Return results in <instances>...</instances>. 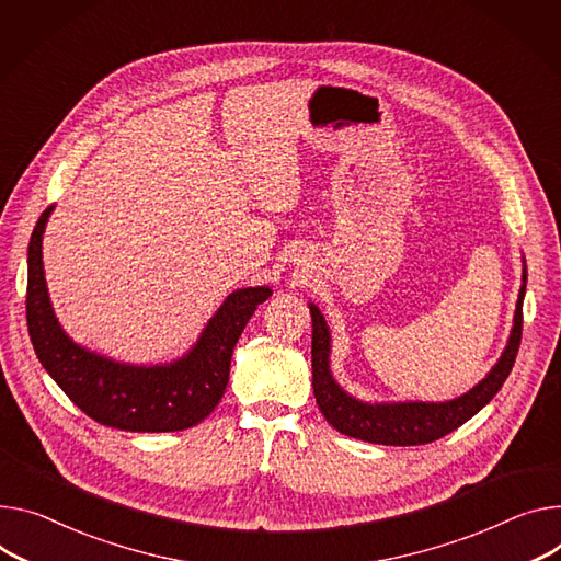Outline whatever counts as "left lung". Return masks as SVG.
<instances>
[{
	"instance_id": "left-lung-1",
	"label": "left lung",
	"mask_w": 561,
	"mask_h": 561,
	"mask_svg": "<svg viewBox=\"0 0 561 561\" xmlns=\"http://www.w3.org/2000/svg\"><path fill=\"white\" fill-rule=\"evenodd\" d=\"M528 272L524 267L519 300L514 310V325L507 339V346L501 353L494 368L473 386L465 396L449 402H362L348 396L334 381L330 373V328L314 304H310L312 314V389L317 404L325 420L351 438L375 443L411 447L434 443L454 428L477 415L499 391L507 379L516 353L522 343L524 328V296H526Z\"/></svg>"
}]
</instances>
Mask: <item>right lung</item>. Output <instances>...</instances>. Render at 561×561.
Listing matches in <instances>:
<instances>
[{
  "instance_id": "obj_1",
  "label": "right lung",
  "mask_w": 561,
  "mask_h": 561,
  "mask_svg": "<svg viewBox=\"0 0 561 561\" xmlns=\"http://www.w3.org/2000/svg\"><path fill=\"white\" fill-rule=\"evenodd\" d=\"M51 210L54 206L39 215L28 242L26 323L39 364L82 413L105 426L159 434L202 422L222 400L236 343L272 289L242 287L229 294L195 346L175 362L157 366L114 362L78 346L54 314L42 267V236Z\"/></svg>"
}]
</instances>
